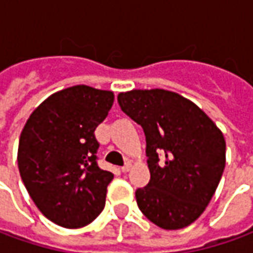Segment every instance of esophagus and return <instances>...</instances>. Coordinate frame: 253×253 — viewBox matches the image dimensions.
<instances>
[{
	"label": "esophagus",
	"instance_id": "esophagus-1",
	"mask_svg": "<svg viewBox=\"0 0 253 253\" xmlns=\"http://www.w3.org/2000/svg\"><path fill=\"white\" fill-rule=\"evenodd\" d=\"M130 169H131V163L130 162H127L125 166H122V171H123V173H127Z\"/></svg>",
	"mask_w": 253,
	"mask_h": 253
}]
</instances>
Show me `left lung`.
Returning a JSON list of instances; mask_svg holds the SVG:
<instances>
[{"instance_id":"1","label":"left lung","mask_w":253,"mask_h":253,"mask_svg":"<svg viewBox=\"0 0 253 253\" xmlns=\"http://www.w3.org/2000/svg\"><path fill=\"white\" fill-rule=\"evenodd\" d=\"M118 102L147 140L151 180L135 191L140 211L165 230L190 226L209 205L223 174V133L202 109L173 91L131 90L120 92ZM159 152L165 154L163 165Z\"/></svg>"}]
</instances>
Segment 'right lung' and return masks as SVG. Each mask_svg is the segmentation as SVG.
I'll use <instances>...</instances> for the list:
<instances>
[{
    "label": "right lung",
    "instance_id": "right-lung-1",
    "mask_svg": "<svg viewBox=\"0 0 253 253\" xmlns=\"http://www.w3.org/2000/svg\"><path fill=\"white\" fill-rule=\"evenodd\" d=\"M113 99L112 91L69 87L41 102L22 130V181L40 212L61 227H84L104 209L113 174L98 166L94 131Z\"/></svg>",
    "mask_w": 253,
    "mask_h": 253
}]
</instances>
